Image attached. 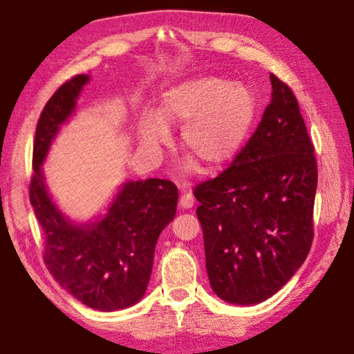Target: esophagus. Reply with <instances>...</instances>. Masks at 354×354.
<instances>
[{
	"label": "esophagus",
	"mask_w": 354,
	"mask_h": 354,
	"mask_svg": "<svg viewBox=\"0 0 354 354\" xmlns=\"http://www.w3.org/2000/svg\"><path fill=\"white\" fill-rule=\"evenodd\" d=\"M180 205L181 209H192V205H194V196L191 194V192H185V194H181L180 197Z\"/></svg>",
	"instance_id": "esophagus-1"
}]
</instances>
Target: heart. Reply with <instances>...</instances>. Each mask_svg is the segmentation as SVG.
<instances>
[{
    "label": "heart",
    "instance_id": "b5f03b06",
    "mask_svg": "<svg viewBox=\"0 0 354 354\" xmlns=\"http://www.w3.org/2000/svg\"><path fill=\"white\" fill-rule=\"evenodd\" d=\"M256 115L257 100L248 84L201 75L167 88L158 113H142L139 140L150 152H158L171 140L169 128L183 126V149L202 169L216 171L241 150Z\"/></svg>",
    "mask_w": 354,
    "mask_h": 354
}]
</instances>
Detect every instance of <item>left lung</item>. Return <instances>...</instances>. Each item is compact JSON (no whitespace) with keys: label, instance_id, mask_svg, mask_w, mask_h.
<instances>
[{"label":"left lung","instance_id":"8db88e82","mask_svg":"<svg viewBox=\"0 0 354 354\" xmlns=\"http://www.w3.org/2000/svg\"><path fill=\"white\" fill-rule=\"evenodd\" d=\"M272 100L233 163L194 189L214 293L266 301L303 266L313 243L317 165L299 105L270 74Z\"/></svg>","mask_w":354,"mask_h":354}]
</instances>
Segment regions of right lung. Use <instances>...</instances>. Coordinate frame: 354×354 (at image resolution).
I'll list each match as a JSON object with an SVG mask.
<instances>
[{
  "label": "right lung",
  "mask_w": 354,
  "mask_h": 354,
  "mask_svg": "<svg viewBox=\"0 0 354 354\" xmlns=\"http://www.w3.org/2000/svg\"><path fill=\"white\" fill-rule=\"evenodd\" d=\"M91 81L79 74L53 93L41 111L34 142L30 204L45 234V263L53 279L88 308L111 313L139 303L147 290L160 233L174 218L178 189L171 181H124L103 214L75 221L50 194L41 169L61 128Z\"/></svg>",
  "instance_id": "obj_1"
}]
</instances>
